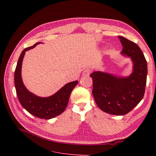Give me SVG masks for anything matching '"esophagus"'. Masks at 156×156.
<instances>
[{
    "instance_id": "34e87169",
    "label": "esophagus",
    "mask_w": 156,
    "mask_h": 156,
    "mask_svg": "<svg viewBox=\"0 0 156 156\" xmlns=\"http://www.w3.org/2000/svg\"><path fill=\"white\" fill-rule=\"evenodd\" d=\"M91 73V69L89 68H86L83 71V76H88Z\"/></svg>"
}]
</instances>
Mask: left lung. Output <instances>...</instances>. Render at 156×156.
Instances as JSON below:
<instances>
[{
  "label": "left lung",
  "mask_w": 156,
  "mask_h": 156,
  "mask_svg": "<svg viewBox=\"0 0 156 156\" xmlns=\"http://www.w3.org/2000/svg\"><path fill=\"white\" fill-rule=\"evenodd\" d=\"M122 46L121 53L130 57L133 73L128 77L94 71L92 94L102 111L113 115H124L132 111L143 99L147 82V64L145 56L135 43L119 36Z\"/></svg>",
  "instance_id": "obj_1"
}]
</instances>
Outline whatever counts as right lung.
Returning a JSON list of instances; mask_svg holds the SVG:
<instances>
[{
  "instance_id": "obj_1",
  "label": "right lung",
  "mask_w": 156,
  "mask_h": 156,
  "mask_svg": "<svg viewBox=\"0 0 156 156\" xmlns=\"http://www.w3.org/2000/svg\"><path fill=\"white\" fill-rule=\"evenodd\" d=\"M38 42L22 51L14 72V85L20 102L32 115L40 119H49L62 113L66 108L69 96L78 81L68 83L62 87L55 94L48 97H40L29 92L24 87L21 78V66L25 52L34 48Z\"/></svg>"
}]
</instances>
